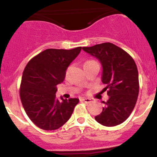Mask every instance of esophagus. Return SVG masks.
Listing matches in <instances>:
<instances>
[{
    "instance_id": "34e87169",
    "label": "esophagus",
    "mask_w": 157,
    "mask_h": 157,
    "mask_svg": "<svg viewBox=\"0 0 157 157\" xmlns=\"http://www.w3.org/2000/svg\"><path fill=\"white\" fill-rule=\"evenodd\" d=\"M82 101L86 102V103H90V102H92V99L89 98H82Z\"/></svg>"
}]
</instances>
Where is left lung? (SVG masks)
<instances>
[{
  "label": "left lung",
  "mask_w": 157,
  "mask_h": 157,
  "mask_svg": "<svg viewBox=\"0 0 157 157\" xmlns=\"http://www.w3.org/2000/svg\"><path fill=\"white\" fill-rule=\"evenodd\" d=\"M102 65V82L106 85L109 99L95 119L105 126H116L126 120L136 103L139 74L130 55L112 43L82 48Z\"/></svg>",
  "instance_id": "8db88e82"
}]
</instances>
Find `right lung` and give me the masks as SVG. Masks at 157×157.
I'll return each instance as SVG.
<instances>
[{
    "label": "right lung",
    "instance_id": "obj_1",
    "mask_svg": "<svg viewBox=\"0 0 157 157\" xmlns=\"http://www.w3.org/2000/svg\"><path fill=\"white\" fill-rule=\"evenodd\" d=\"M82 50L49 48L29 61L21 84V103L29 119L44 130H55L70 119L78 98H56L57 85L64 81L65 71Z\"/></svg>",
    "mask_w": 157,
    "mask_h": 157
}]
</instances>
